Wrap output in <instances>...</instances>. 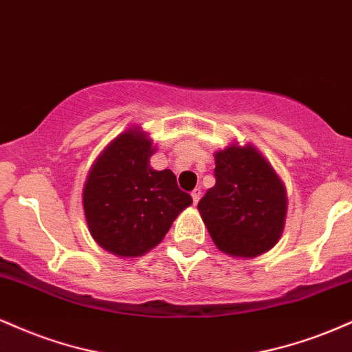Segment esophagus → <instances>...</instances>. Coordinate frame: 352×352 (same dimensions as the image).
I'll return each mask as SVG.
<instances>
[{"mask_svg": "<svg viewBox=\"0 0 352 352\" xmlns=\"http://www.w3.org/2000/svg\"><path fill=\"white\" fill-rule=\"evenodd\" d=\"M200 197H201V190L200 188H195L192 192V200H193V204H199V200H200Z\"/></svg>", "mask_w": 352, "mask_h": 352, "instance_id": "34e87169", "label": "esophagus"}]
</instances>
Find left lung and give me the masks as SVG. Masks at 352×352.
Masks as SVG:
<instances>
[{
    "instance_id": "left-lung-1",
    "label": "left lung",
    "mask_w": 352,
    "mask_h": 352,
    "mask_svg": "<svg viewBox=\"0 0 352 352\" xmlns=\"http://www.w3.org/2000/svg\"><path fill=\"white\" fill-rule=\"evenodd\" d=\"M215 187L199 201L210 236L221 252L253 258L280 240L286 192L280 177L252 145L215 153Z\"/></svg>"
}]
</instances>
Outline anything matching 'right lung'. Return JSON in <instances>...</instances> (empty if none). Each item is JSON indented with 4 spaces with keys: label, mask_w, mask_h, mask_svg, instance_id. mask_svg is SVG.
<instances>
[{
    "label": "right lung",
    "mask_w": 352,
    "mask_h": 352,
    "mask_svg": "<svg viewBox=\"0 0 352 352\" xmlns=\"http://www.w3.org/2000/svg\"><path fill=\"white\" fill-rule=\"evenodd\" d=\"M155 148L144 132L120 134L100 153L84 187L89 232L117 256H140L164 240L172 221L192 204L172 170H153Z\"/></svg>",
    "instance_id": "obj_1"
}]
</instances>
